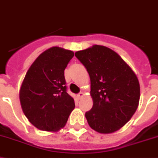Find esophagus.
<instances>
[{
	"instance_id": "esophagus-1",
	"label": "esophagus",
	"mask_w": 158,
	"mask_h": 158,
	"mask_svg": "<svg viewBox=\"0 0 158 158\" xmlns=\"http://www.w3.org/2000/svg\"><path fill=\"white\" fill-rule=\"evenodd\" d=\"M85 96V94L84 93H82V92H80V93L78 94H77V97L78 98H82L84 97Z\"/></svg>"
}]
</instances>
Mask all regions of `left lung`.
Masks as SVG:
<instances>
[{"mask_svg":"<svg viewBox=\"0 0 158 158\" xmlns=\"http://www.w3.org/2000/svg\"><path fill=\"white\" fill-rule=\"evenodd\" d=\"M90 77L93 107L85 113L89 127L102 134L118 131L139 105L140 84L131 69L115 52L94 45L75 53Z\"/></svg>","mask_w":158,"mask_h":158,"instance_id":"1","label":"left lung"}]
</instances>
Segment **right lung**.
<instances>
[{
  "mask_svg": "<svg viewBox=\"0 0 158 158\" xmlns=\"http://www.w3.org/2000/svg\"><path fill=\"white\" fill-rule=\"evenodd\" d=\"M73 56L72 51L52 47L37 57L25 76L19 92L21 106L40 130L59 131L75 107L64 78L65 68Z\"/></svg>",
  "mask_w": 158,
  "mask_h": 158,
  "instance_id": "1",
  "label": "right lung"
}]
</instances>
